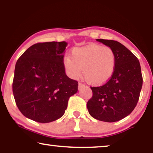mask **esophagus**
<instances>
[{
  "mask_svg": "<svg viewBox=\"0 0 153 153\" xmlns=\"http://www.w3.org/2000/svg\"><path fill=\"white\" fill-rule=\"evenodd\" d=\"M85 87H86V86H85V85L82 84V83H79V84H78V88H79V89L84 88Z\"/></svg>",
  "mask_w": 153,
  "mask_h": 153,
  "instance_id": "1",
  "label": "esophagus"
}]
</instances>
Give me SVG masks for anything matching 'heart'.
I'll return each mask as SVG.
<instances>
[{
    "label": "heart",
    "mask_w": 153,
    "mask_h": 153,
    "mask_svg": "<svg viewBox=\"0 0 153 153\" xmlns=\"http://www.w3.org/2000/svg\"><path fill=\"white\" fill-rule=\"evenodd\" d=\"M63 63L72 78H79L83 69L84 76L89 84L101 85L112 77L116 58L114 51L108 46L90 44L74 48L71 57L65 56Z\"/></svg>",
    "instance_id": "1"
}]
</instances>
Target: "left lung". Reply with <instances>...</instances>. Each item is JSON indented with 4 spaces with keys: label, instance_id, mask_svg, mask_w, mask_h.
<instances>
[{
    "label": "left lung",
    "instance_id": "8db88e82",
    "mask_svg": "<svg viewBox=\"0 0 153 153\" xmlns=\"http://www.w3.org/2000/svg\"><path fill=\"white\" fill-rule=\"evenodd\" d=\"M97 40L114 51L116 65L112 77L105 84L91 87L93 94L87 108L96 120L115 122L129 115L138 103L143 82L140 65L136 56L120 42Z\"/></svg>",
    "mask_w": 153,
    "mask_h": 153
}]
</instances>
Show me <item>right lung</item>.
<instances>
[{"instance_id":"add662e5","label":"right lung","mask_w":153,"mask_h":153,"mask_svg":"<svg viewBox=\"0 0 153 153\" xmlns=\"http://www.w3.org/2000/svg\"><path fill=\"white\" fill-rule=\"evenodd\" d=\"M65 42L37 43L18 59L13 92L18 108L25 117L39 123L61 118L78 83L65 71Z\"/></svg>"}]
</instances>
